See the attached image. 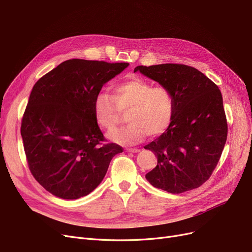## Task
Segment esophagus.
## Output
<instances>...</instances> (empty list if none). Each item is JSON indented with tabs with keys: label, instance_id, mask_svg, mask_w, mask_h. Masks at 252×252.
I'll list each match as a JSON object with an SVG mask.
<instances>
[{
	"label": "esophagus",
	"instance_id": "34e87169",
	"mask_svg": "<svg viewBox=\"0 0 252 252\" xmlns=\"http://www.w3.org/2000/svg\"><path fill=\"white\" fill-rule=\"evenodd\" d=\"M127 152H139L140 150L138 148H126V149Z\"/></svg>",
	"mask_w": 252,
	"mask_h": 252
}]
</instances>
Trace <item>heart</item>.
<instances>
[{
	"label": "heart",
	"mask_w": 252,
	"mask_h": 252,
	"mask_svg": "<svg viewBox=\"0 0 252 252\" xmlns=\"http://www.w3.org/2000/svg\"><path fill=\"white\" fill-rule=\"evenodd\" d=\"M126 113L129 123L110 135L123 145L137 144L147 135L157 137L170 127L175 113V96L167 86L132 77L113 87V94L102 92L94 102V115L100 127L111 133Z\"/></svg>",
	"instance_id": "obj_1"
}]
</instances>
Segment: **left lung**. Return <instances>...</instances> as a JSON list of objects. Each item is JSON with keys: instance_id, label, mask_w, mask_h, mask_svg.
<instances>
[{"instance_id": "obj_1", "label": "left lung", "mask_w": 252, "mask_h": 252, "mask_svg": "<svg viewBox=\"0 0 252 252\" xmlns=\"http://www.w3.org/2000/svg\"><path fill=\"white\" fill-rule=\"evenodd\" d=\"M148 78L175 96L170 127L144 146L158 158L146 179L157 189L181 193L210 178L226 142L227 123L218 86L202 72L182 63L138 65Z\"/></svg>"}]
</instances>
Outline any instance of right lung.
I'll return each mask as SVG.
<instances>
[{
    "label": "right lung",
    "mask_w": 252,
    "mask_h": 252,
    "mask_svg": "<svg viewBox=\"0 0 252 252\" xmlns=\"http://www.w3.org/2000/svg\"><path fill=\"white\" fill-rule=\"evenodd\" d=\"M127 63L68 60L35 83L20 134L34 178L53 195L76 200L101 183L124 148L109 143L94 115L103 85Z\"/></svg>",
    "instance_id": "right-lung-1"
}]
</instances>
